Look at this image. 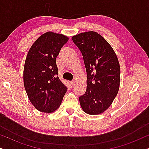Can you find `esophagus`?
Segmentation results:
<instances>
[{
  "label": "esophagus",
  "instance_id": "1",
  "mask_svg": "<svg viewBox=\"0 0 149 149\" xmlns=\"http://www.w3.org/2000/svg\"><path fill=\"white\" fill-rule=\"evenodd\" d=\"M70 85L71 86H74L75 85V81H70Z\"/></svg>",
  "mask_w": 149,
  "mask_h": 149
}]
</instances>
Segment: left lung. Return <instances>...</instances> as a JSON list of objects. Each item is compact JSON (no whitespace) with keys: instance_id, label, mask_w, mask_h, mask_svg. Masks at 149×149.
Segmentation results:
<instances>
[{"instance_id":"obj_1","label":"left lung","mask_w":149,"mask_h":149,"mask_svg":"<svg viewBox=\"0 0 149 149\" xmlns=\"http://www.w3.org/2000/svg\"><path fill=\"white\" fill-rule=\"evenodd\" d=\"M83 55L87 72V89L79 97L81 108L89 115L104 112L117 96L119 88V60L110 44L97 32L72 36Z\"/></svg>"}]
</instances>
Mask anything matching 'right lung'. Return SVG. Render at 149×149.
<instances>
[{"mask_svg":"<svg viewBox=\"0 0 149 149\" xmlns=\"http://www.w3.org/2000/svg\"><path fill=\"white\" fill-rule=\"evenodd\" d=\"M68 40L47 32L34 42L25 61L24 83L30 101L38 111L52 113L60 107L67 87L59 77L56 58Z\"/></svg>","mask_w":149,"mask_h":149,"instance_id":"1","label":"right lung"}]
</instances>
